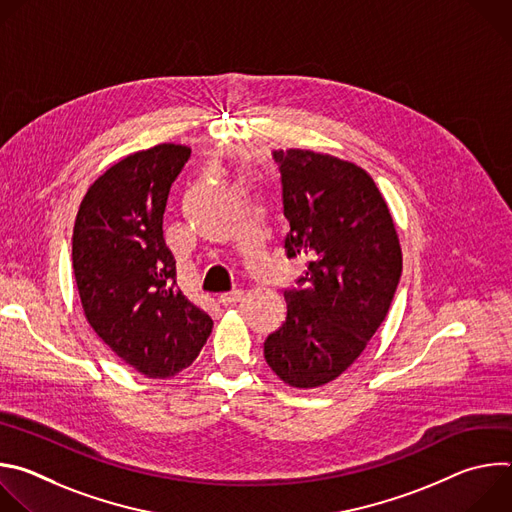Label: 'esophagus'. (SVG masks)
<instances>
[{"label": "esophagus", "instance_id": "obj_1", "mask_svg": "<svg viewBox=\"0 0 512 512\" xmlns=\"http://www.w3.org/2000/svg\"><path fill=\"white\" fill-rule=\"evenodd\" d=\"M241 298H243V291H241V289H235V291H229V294H221V296H218V304L231 306V304L239 302Z\"/></svg>", "mask_w": 512, "mask_h": 512}]
</instances>
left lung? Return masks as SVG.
Listing matches in <instances>:
<instances>
[{"mask_svg": "<svg viewBox=\"0 0 512 512\" xmlns=\"http://www.w3.org/2000/svg\"><path fill=\"white\" fill-rule=\"evenodd\" d=\"M287 259L306 273L285 289L287 316L263 344L271 371L291 387L334 381L383 324L403 259L393 218L362 168L306 150H275Z\"/></svg>", "mask_w": 512, "mask_h": 512, "instance_id": "1", "label": "left lung"}]
</instances>
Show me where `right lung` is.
<instances>
[{
	"mask_svg": "<svg viewBox=\"0 0 512 512\" xmlns=\"http://www.w3.org/2000/svg\"><path fill=\"white\" fill-rule=\"evenodd\" d=\"M190 158L162 143L111 166L85 194L72 233V267L85 316L135 371L168 379L190 367L212 320L178 289L164 239L170 188Z\"/></svg>",
	"mask_w": 512,
	"mask_h": 512,
	"instance_id": "1",
	"label": "right lung"
}]
</instances>
